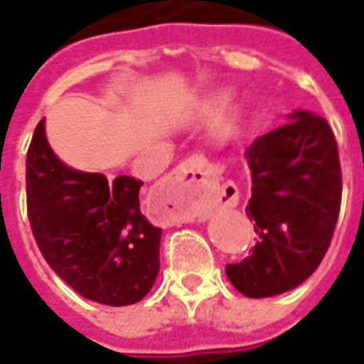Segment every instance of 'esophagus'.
<instances>
[{"instance_id":"1","label":"esophagus","mask_w":364,"mask_h":364,"mask_svg":"<svg viewBox=\"0 0 364 364\" xmlns=\"http://www.w3.org/2000/svg\"><path fill=\"white\" fill-rule=\"evenodd\" d=\"M211 174V168L208 161L203 159L202 154H194L186 161L182 162L180 166L172 170L166 180H164V188H182L186 192H192V194H198L202 192V188L205 186L208 178ZM172 213H164V219H168Z\"/></svg>"}]
</instances>
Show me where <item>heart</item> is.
I'll use <instances>...</instances> for the list:
<instances>
[{
  "label": "heart",
  "mask_w": 364,
  "mask_h": 364,
  "mask_svg": "<svg viewBox=\"0 0 364 364\" xmlns=\"http://www.w3.org/2000/svg\"><path fill=\"white\" fill-rule=\"evenodd\" d=\"M229 100H231V94H229V92H215V94H211L210 97L205 100V112L210 113V115L219 113L221 109L228 107ZM237 125H239L237 113H228V115H223L218 125L219 139H228V136L233 135L237 131Z\"/></svg>",
  "instance_id": "obj_1"
}]
</instances>
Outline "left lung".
I'll list each match as a JSON object with an SVG mask.
<instances>
[{"label":"left lung","mask_w":364,"mask_h":364,"mask_svg":"<svg viewBox=\"0 0 364 364\" xmlns=\"http://www.w3.org/2000/svg\"><path fill=\"white\" fill-rule=\"evenodd\" d=\"M245 161L252 178L245 213L259 241L225 274L247 298H270L310 278L331 243L341 205L339 153L323 117L294 109L286 125L252 141Z\"/></svg>","instance_id":"1"}]
</instances>
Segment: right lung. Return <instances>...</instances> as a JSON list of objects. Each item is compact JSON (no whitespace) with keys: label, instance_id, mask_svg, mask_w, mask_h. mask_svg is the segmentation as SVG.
<instances>
[{"label":"right lung","instance_id":"add662e5","mask_svg":"<svg viewBox=\"0 0 364 364\" xmlns=\"http://www.w3.org/2000/svg\"><path fill=\"white\" fill-rule=\"evenodd\" d=\"M143 182L64 164L46 139L45 119L27 153V211L48 267L80 296L104 306H131L159 277L162 229L139 202Z\"/></svg>","mask_w":364,"mask_h":364}]
</instances>
